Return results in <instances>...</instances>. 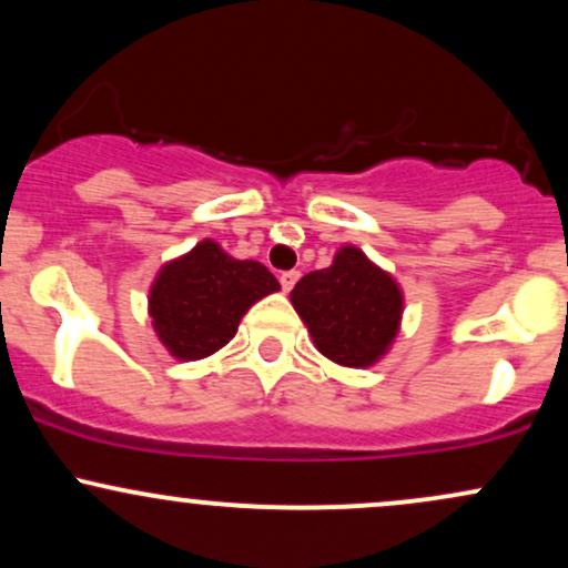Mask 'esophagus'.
Here are the masks:
<instances>
[{
	"instance_id": "1",
	"label": "esophagus",
	"mask_w": 568,
	"mask_h": 568,
	"mask_svg": "<svg viewBox=\"0 0 568 568\" xmlns=\"http://www.w3.org/2000/svg\"><path fill=\"white\" fill-rule=\"evenodd\" d=\"M298 272L296 270H291V272H283V275H280V285H283V291L288 293V291H293V285L298 283Z\"/></svg>"
}]
</instances>
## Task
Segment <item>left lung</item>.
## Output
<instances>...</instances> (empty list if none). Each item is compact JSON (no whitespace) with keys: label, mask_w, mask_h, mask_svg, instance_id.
I'll use <instances>...</instances> for the list:
<instances>
[{"label":"left lung","mask_w":568,"mask_h":568,"mask_svg":"<svg viewBox=\"0 0 568 568\" xmlns=\"http://www.w3.org/2000/svg\"><path fill=\"white\" fill-rule=\"evenodd\" d=\"M291 304L315 347L347 368L374 366L400 331V285L355 245L338 247L334 264L298 280Z\"/></svg>","instance_id":"8db88e82"}]
</instances>
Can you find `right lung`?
<instances>
[{
	"label": "right lung",
	"mask_w": 568,
	"mask_h": 568,
	"mask_svg": "<svg viewBox=\"0 0 568 568\" xmlns=\"http://www.w3.org/2000/svg\"><path fill=\"white\" fill-rule=\"evenodd\" d=\"M280 283L258 262L232 258L213 240H202L168 262L149 288L154 334L179 361H202L237 334L243 315Z\"/></svg>",
	"instance_id": "add662e5"
}]
</instances>
